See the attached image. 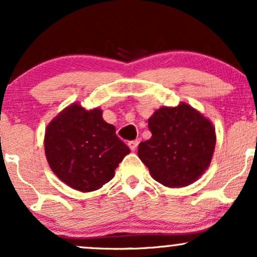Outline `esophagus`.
Instances as JSON below:
<instances>
[{"instance_id": "1", "label": "esophagus", "mask_w": 257, "mask_h": 257, "mask_svg": "<svg viewBox=\"0 0 257 257\" xmlns=\"http://www.w3.org/2000/svg\"><path fill=\"white\" fill-rule=\"evenodd\" d=\"M138 145H139V141L138 140H133V141H129V143H128V146L131 147L132 151H135V150H137Z\"/></svg>"}]
</instances>
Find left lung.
I'll list each match as a JSON object with an SVG mask.
<instances>
[{
	"label": "left lung",
	"mask_w": 257,
	"mask_h": 257,
	"mask_svg": "<svg viewBox=\"0 0 257 257\" xmlns=\"http://www.w3.org/2000/svg\"><path fill=\"white\" fill-rule=\"evenodd\" d=\"M150 140L140 143L138 156L152 178L168 187H184L210 164L216 144L215 128L190 105L161 107L149 118Z\"/></svg>",
	"instance_id": "1"
}]
</instances>
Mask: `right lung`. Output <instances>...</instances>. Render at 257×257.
<instances>
[{"label": "right lung", "mask_w": 257, "mask_h": 257, "mask_svg": "<svg viewBox=\"0 0 257 257\" xmlns=\"http://www.w3.org/2000/svg\"><path fill=\"white\" fill-rule=\"evenodd\" d=\"M49 167L73 190L91 192L114 176V170L131 152L106 123L100 108L87 111L78 104L64 108L49 123L44 135Z\"/></svg>", "instance_id": "right-lung-1"}]
</instances>
